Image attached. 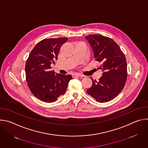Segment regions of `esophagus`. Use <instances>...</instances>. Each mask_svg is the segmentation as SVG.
Returning <instances> with one entry per match:
<instances>
[{
  "instance_id": "34e87169",
  "label": "esophagus",
  "mask_w": 148,
  "mask_h": 148,
  "mask_svg": "<svg viewBox=\"0 0 148 148\" xmlns=\"http://www.w3.org/2000/svg\"><path fill=\"white\" fill-rule=\"evenodd\" d=\"M72 76L73 78H74L75 77H83L84 75L79 74H72Z\"/></svg>"
}]
</instances>
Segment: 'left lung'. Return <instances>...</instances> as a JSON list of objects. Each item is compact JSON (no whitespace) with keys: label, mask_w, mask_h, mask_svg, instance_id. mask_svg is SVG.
Wrapping results in <instances>:
<instances>
[{"label":"left lung","mask_w":148,"mask_h":148,"mask_svg":"<svg viewBox=\"0 0 148 148\" xmlns=\"http://www.w3.org/2000/svg\"><path fill=\"white\" fill-rule=\"evenodd\" d=\"M94 53L95 61L101 65L102 76L92 81L87 93L98 102L111 101L122 90L127 78V64L124 54L112 38L99 34L86 37Z\"/></svg>","instance_id":"left-lung-1"}]
</instances>
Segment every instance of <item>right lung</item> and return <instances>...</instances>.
<instances>
[{
	"label": "right lung",
	"instance_id": "right-lung-1",
	"mask_svg": "<svg viewBox=\"0 0 148 148\" xmlns=\"http://www.w3.org/2000/svg\"><path fill=\"white\" fill-rule=\"evenodd\" d=\"M67 37L44 39L36 45L26 61L25 71L27 85L33 95L39 99L53 102L66 91L72 79L71 75L51 71V64L58 59L61 46Z\"/></svg>",
	"mask_w": 148,
	"mask_h": 148
}]
</instances>
